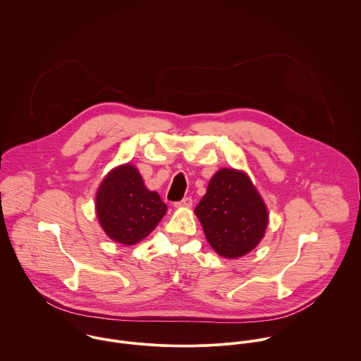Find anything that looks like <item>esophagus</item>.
Returning a JSON list of instances; mask_svg holds the SVG:
<instances>
[{
  "mask_svg": "<svg viewBox=\"0 0 361 361\" xmlns=\"http://www.w3.org/2000/svg\"><path fill=\"white\" fill-rule=\"evenodd\" d=\"M174 207H177V208H191V207H192V198L185 197V198H183L181 201H177V202L174 204Z\"/></svg>",
  "mask_w": 361,
  "mask_h": 361,
  "instance_id": "1",
  "label": "esophagus"
}]
</instances>
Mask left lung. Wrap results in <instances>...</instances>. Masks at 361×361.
<instances>
[{"instance_id": "8db88e82", "label": "left lung", "mask_w": 361, "mask_h": 361, "mask_svg": "<svg viewBox=\"0 0 361 361\" xmlns=\"http://www.w3.org/2000/svg\"><path fill=\"white\" fill-rule=\"evenodd\" d=\"M207 240L226 258L245 255L264 237L268 212L259 194L240 171L221 169L195 208Z\"/></svg>"}]
</instances>
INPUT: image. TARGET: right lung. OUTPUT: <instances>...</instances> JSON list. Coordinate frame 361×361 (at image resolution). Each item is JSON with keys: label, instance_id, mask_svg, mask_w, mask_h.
Here are the masks:
<instances>
[{"label": "right lung", "instance_id": "obj_1", "mask_svg": "<svg viewBox=\"0 0 361 361\" xmlns=\"http://www.w3.org/2000/svg\"><path fill=\"white\" fill-rule=\"evenodd\" d=\"M167 207L157 192L145 187L134 166L113 170L96 195V212L107 235L133 245L145 238L166 214Z\"/></svg>", "mask_w": 361, "mask_h": 361}]
</instances>
